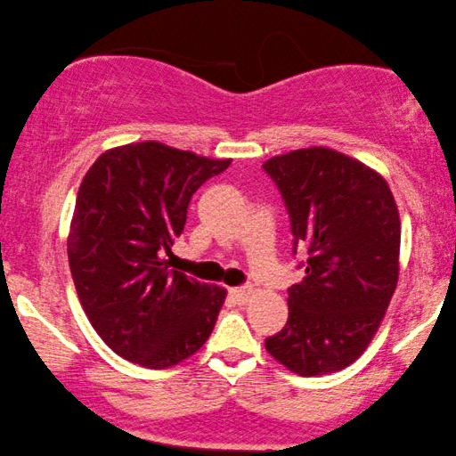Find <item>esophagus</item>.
Returning <instances> with one entry per match:
<instances>
[{
    "instance_id": "34e87169",
    "label": "esophagus",
    "mask_w": 456,
    "mask_h": 456,
    "mask_svg": "<svg viewBox=\"0 0 456 456\" xmlns=\"http://www.w3.org/2000/svg\"><path fill=\"white\" fill-rule=\"evenodd\" d=\"M251 288L249 286H243V288H230V297L234 298V301H237L239 305H243V303H248L249 301V297H251Z\"/></svg>"
}]
</instances>
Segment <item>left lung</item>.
<instances>
[{
    "label": "left lung",
    "mask_w": 456,
    "mask_h": 456,
    "mask_svg": "<svg viewBox=\"0 0 456 456\" xmlns=\"http://www.w3.org/2000/svg\"><path fill=\"white\" fill-rule=\"evenodd\" d=\"M280 187L307 254L301 283L288 288V322L265 341L298 376H324L367 350L399 280L401 222L382 175L329 147L275 155L262 164Z\"/></svg>",
    "instance_id": "1"
}]
</instances>
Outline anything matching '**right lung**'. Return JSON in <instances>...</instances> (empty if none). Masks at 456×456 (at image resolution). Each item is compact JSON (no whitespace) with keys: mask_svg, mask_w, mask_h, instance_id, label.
<instances>
[{"mask_svg":"<svg viewBox=\"0 0 456 456\" xmlns=\"http://www.w3.org/2000/svg\"><path fill=\"white\" fill-rule=\"evenodd\" d=\"M230 162L147 141L109 149L85 175L69 271L91 326L126 361L179 365L211 335L226 290L170 271L166 256L194 191Z\"/></svg>","mask_w":456,"mask_h":456,"instance_id":"obj_1","label":"right lung"}]
</instances>
